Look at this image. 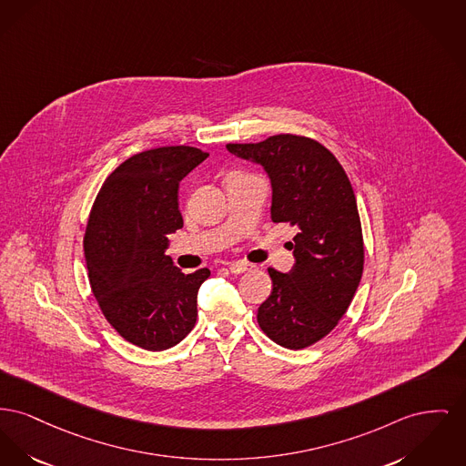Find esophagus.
Instances as JSON below:
<instances>
[{
  "label": "esophagus",
  "mask_w": 466,
  "mask_h": 466,
  "mask_svg": "<svg viewBox=\"0 0 466 466\" xmlns=\"http://www.w3.org/2000/svg\"><path fill=\"white\" fill-rule=\"evenodd\" d=\"M251 268H253V266L247 264V262H232V264L228 266V269H230V273L232 274L247 273Z\"/></svg>",
  "instance_id": "esophagus-1"
}]
</instances>
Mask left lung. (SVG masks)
I'll return each mask as SVG.
<instances>
[{"mask_svg":"<svg viewBox=\"0 0 466 466\" xmlns=\"http://www.w3.org/2000/svg\"><path fill=\"white\" fill-rule=\"evenodd\" d=\"M260 165L271 181V218L298 228L289 273L269 268L271 296L257 322L274 343L301 350L336 328L354 299L364 266L356 195L343 167L313 138L281 134L257 144H227Z\"/></svg>","mask_w":466,"mask_h":466,"instance_id":"left-lung-1","label":"left lung"}]
</instances>
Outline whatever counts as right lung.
<instances>
[{
  "label": "right lung",
  "instance_id": "add662e5",
  "mask_svg": "<svg viewBox=\"0 0 466 466\" xmlns=\"http://www.w3.org/2000/svg\"><path fill=\"white\" fill-rule=\"evenodd\" d=\"M206 158L190 146L134 155L106 179L89 215L91 290L110 326L144 350L177 345L197 322V294L211 271L181 273L165 249L183 227L179 181Z\"/></svg>",
  "mask_w": 466,
  "mask_h": 466
}]
</instances>
